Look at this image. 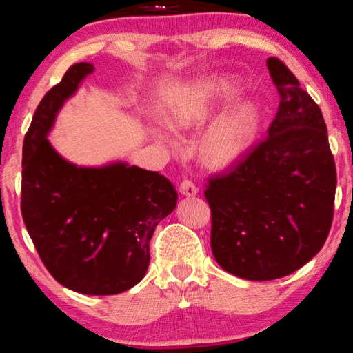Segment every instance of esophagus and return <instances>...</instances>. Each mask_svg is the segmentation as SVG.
Listing matches in <instances>:
<instances>
[{"label": "esophagus", "instance_id": "34e87169", "mask_svg": "<svg viewBox=\"0 0 353 353\" xmlns=\"http://www.w3.org/2000/svg\"><path fill=\"white\" fill-rule=\"evenodd\" d=\"M180 192L183 196H196L199 192V188L194 181L191 180H183L180 183Z\"/></svg>", "mask_w": 353, "mask_h": 353}]
</instances>
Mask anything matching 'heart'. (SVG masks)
I'll return each mask as SVG.
<instances>
[{
  "label": "heart",
  "instance_id": "obj_1",
  "mask_svg": "<svg viewBox=\"0 0 353 353\" xmlns=\"http://www.w3.org/2000/svg\"><path fill=\"white\" fill-rule=\"evenodd\" d=\"M234 88L228 81H205L175 105L172 125L191 127L209 117L221 101L233 96ZM259 110L252 101H241L221 114L207 128L202 138V154L212 165H225L238 159L250 144L257 127Z\"/></svg>",
  "mask_w": 353,
  "mask_h": 353
}]
</instances>
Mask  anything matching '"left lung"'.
I'll return each mask as SVG.
<instances>
[{
	"label": "left lung",
	"mask_w": 353,
	"mask_h": 353,
	"mask_svg": "<svg viewBox=\"0 0 353 353\" xmlns=\"http://www.w3.org/2000/svg\"><path fill=\"white\" fill-rule=\"evenodd\" d=\"M267 67L279 93L268 134L210 175L204 191L215 260L250 281L288 276L320 252L337 183L318 104L283 61L270 57Z\"/></svg>",
	"instance_id": "1"
}]
</instances>
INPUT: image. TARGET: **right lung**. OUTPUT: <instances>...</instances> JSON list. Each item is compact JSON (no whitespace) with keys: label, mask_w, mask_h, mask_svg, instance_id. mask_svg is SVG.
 Masks as SVG:
<instances>
[{"label":"right lung","mask_w":353,"mask_h":353,"mask_svg":"<svg viewBox=\"0 0 353 353\" xmlns=\"http://www.w3.org/2000/svg\"><path fill=\"white\" fill-rule=\"evenodd\" d=\"M94 70L79 62L38 104L22 148L21 210L41 262L62 286L88 296L120 294L149 265V241L176 207L172 181L157 172L114 163L72 165L46 134L57 110Z\"/></svg>","instance_id":"right-lung-1"}]
</instances>
